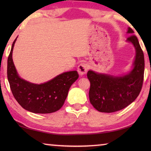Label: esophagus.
Masks as SVG:
<instances>
[{
    "label": "esophagus",
    "mask_w": 151,
    "mask_h": 151,
    "mask_svg": "<svg viewBox=\"0 0 151 151\" xmlns=\"http://www.w3.org/2000/svg\"><path fill=\"white\" fill-rule=\"evenodd\" d=\"M88 67L87 65L85 63H81V65H79L78 66V73L80 76H83L85 74H86V71H87Z\"/></svg>",
    "instance_id": "1"
}]
</instances>
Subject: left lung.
Returning a JSON list of instances; mask_svg holds the SVG:
<instances>
[{
	"instance_id": "left-lung-1",
	"label": "left lung",
	"mask_w": 151,
	"mask_h": 151,
	"mask_svg": "<svg viewBox=\"0 0 151 151\" xmlns=\"http://www.w3.org/2000/svg\"><path fill=\"white\" fill-rule=\"evenodd\" d=\"M128 34L134 31L129 27ZM135 49L132 69L124 75L99 73L89 70L87 77L91 83L89 99L92 105L102 112H113L129 106L141 91L145 70L144 54L136 36L127 39Z\"/></svg>"
}]
</instances>
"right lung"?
<instances>
[{"label": "right lung", "mask_w": 151, "mask_h": 151, "mask_svg": "<svg viewBox=\"0 0 151 151\" xmlns=\"http://www.w3.org/2000/svg\"><path fill=\"white\" fill-rule=\"evenodd\" d=\"M12 45L7 63V77L14 97L22 108L34 113H52L63 106L71 85L77 80V71L63 73L42 84L30 83L20 77L12 60Z\"/></svg>", "instance_id": "1"}]
</instances>
